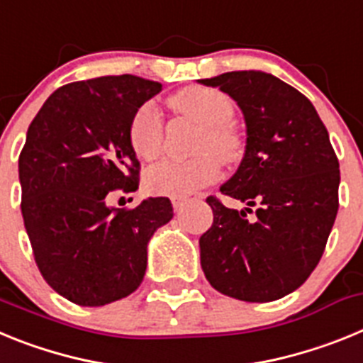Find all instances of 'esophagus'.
Segmentation results:
<instances>
[{
    "instance_id": "34e87169",
    "label": "esophagus",
    "mask_w": 363,
    "mask_h": 363,
    "mask_svg": "<svg viewBox=\"0 0 363 363\" xmlns=\"http://www.w3.org/2000/svg\"><path fill=\"white\" fill-rule=\"evenodd\" d=\"M185 203H187V200H185V198H172V207H174L176 213H179V211L184 209Z\"/></svg>"
}]
</instances>
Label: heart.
<instances>
[{
  "label": "heart",
  "instance_id": "heart-1",
  "mask_svg": "<svg viewBox=\"0 0 363 363\" xmlns=\"http://www.w3.org/2000/svg\"><path fill=\"white\" fill-rule=\"evenodd\" d=\"M178 111L205 127L198 143V156L191 160H163L147 171L145 187L158 196L182 198L216 182L220 158L233 160L238 154V136L229 121L234 107L229 96L211 86H187L171 98ZM129 142L142 160H154L162 152L163 118L154 101H145L134 111L129 123ZM214 152L217 153L213 154Z\"/></svg>",
  "mask_w": 363,
  "mask_h": 363
}]
</instances>
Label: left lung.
<instances>
[{
  "label": "left lung",
  "instance_id": "obj_1",
  "mask_svg": "<svg viewBox=\"0 0 363 363\" xmlns=\"http://www.w3.org/2000/svg\"><path fill=\"white\" fill-rule=\"evenodd\" d=\"M200 83L218 86L242 108L243 160L221 194L209 196L214 220L200 238L205 278L221 294L272 301L300 287L318 265L338 213L340 169L325 125L309 99L272 74L234 70ZM257 207V216L246 213Z\"/></svg>",
  "mask_w": 363,
  "mask_h": 363
}]
</instances>
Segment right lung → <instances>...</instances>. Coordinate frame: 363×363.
<instances>
[{"label":"right lung","mask_w":363,"mask_h":363,"mask_svg":"<svg viewBox=\"0 0 363 363\" xmlns=\"http://www.w3.org/2000/svg\"><path fill=\"white\" fill-rule=\"evenodd\" d=\"M160 91L162 83L130 74L74 82L28 125L19 154L25 229L41 277L72 303L99 307L134 293L150 236L174 214L169 198L107 205L108 192L138 189L129 123Z\"/></svg>","instance_id":"add662e5"}]
</instances>
